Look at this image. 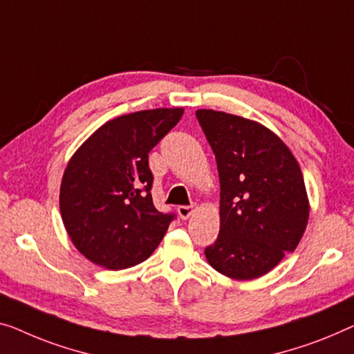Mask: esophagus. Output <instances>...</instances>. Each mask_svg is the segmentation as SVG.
Segmentation results:
<instances>
[{"mask_svg":"<svg viewBox=\"0 0 354 354\" xmlns=\"http://www.w3.org/2000/svg\"><path fill=\"white\" fill-rule=\"evenodd\" d=\"M194 213V205H181L178 207V214L181 219H187Z\"/></svg>","mask_w":354,"mask_h":354,"instance_id":"esophagus-1","label":"esophagus"}]
</instances>
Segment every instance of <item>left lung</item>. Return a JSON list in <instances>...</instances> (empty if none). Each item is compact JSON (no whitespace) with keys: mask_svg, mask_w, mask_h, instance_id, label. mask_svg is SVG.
<instances>
[{"mask_svg":"<svg viewBox=\"0 0 354 354\" xmlns=\"http://www.w3.org/2000/svg\"><path fill=\"white\" fill-rule=\"evenodd\" d=\"M218 163L219 235L209 266L234 279L266 275L302 239L310 205L302 171L278 136L254 120L197 109Z\"/></svg>","mask_w":354,"mask_h":354,"instance_id":"1","label":"left lung"}]
</instances>
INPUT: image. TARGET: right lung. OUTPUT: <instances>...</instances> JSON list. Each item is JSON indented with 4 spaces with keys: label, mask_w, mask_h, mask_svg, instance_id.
I'll return each instance as SVG.
<instances>
[{
    "label": "right lung",
    "mask_w": 354,
    "mask_h": 354,
    "mask_svg": "<svg viewBox=\"0 0 354 354\" xmlns=\"http://www.w3.org/2000/svg\"><path fill=\"white\" fill-rule=\"evenodd\" d=\"M183 108L138 111L109 120L68 162L60 213L73 245L88 261L122 270L146 261L175 214L152 203L149 152Z\"/></svg>",
    "instance_id": "1"
}]
</instances>
